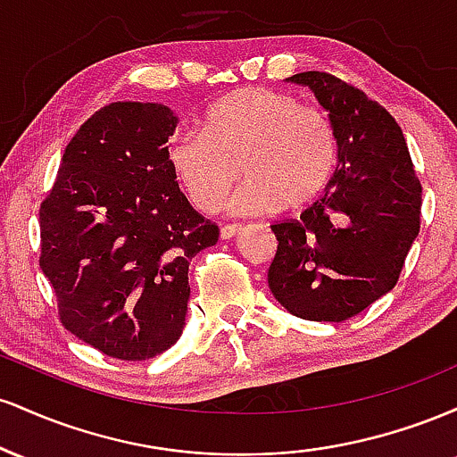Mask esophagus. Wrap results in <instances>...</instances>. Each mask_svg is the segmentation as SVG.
Listing matches in <instances>:
<instances>
[{
	"label": "esophagus",
	"instance_id": "34e87169",
	"mask_svg": "<svg viewBox=\"0 0 457 457\" xmlns=\"http://www.w3.org/2000/svg\"><path fill=\"white\" fill-rule=\"evenodd\" d=\"M240 232V225H223L221 228V238L223 240H229V238H234L236 234Z\"/></svg>",
	"mask_w": 457,
	"mask_h": 457
}]
</instances>
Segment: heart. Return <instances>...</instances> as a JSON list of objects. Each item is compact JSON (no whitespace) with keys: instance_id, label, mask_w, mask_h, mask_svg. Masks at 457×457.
Listing matches in <instances>:
<instances>
[{"instance_id":"b5f03b06","label":"heart","mask_w":457,"mask_h":457,"mask_svg":"<svg viewBox=\"0 0 457 457\" xmlns=\"http://www.w3.org/2000/svg\"><path fill=\"white\" fill-rule=\"evenodd\" d=\"M174 176L204 212L229 199L236 217L305 206L328 185L337 165V135L328 115L269 87H243L208 109L204 133H178L170 145Z\"/></svg>"}]
</instances>
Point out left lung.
Instances as JSON below:
<instances>
[{"instance_id": "1", "label": "left lung", "mask_w": 457, "mask_h": 457, "mask_svg": "<svg viewBox=\"0 0 457 457\" xmlns=\"http://www.w3.org/2000/svg\"><path fill=\"white\" fill-rule=\"evenodd\" d=\"M337 135V170L301 219L270 225L269 287L283 309L344 322L395 287L419 236L421 185L393 115L327 72H298Z\"/></svg>"}]
</instances>
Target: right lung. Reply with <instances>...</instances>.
Returning <instances> with one entry per match:
<instances>
[{"label": "right lung", "instance_id": "add662e5", "mask_svg": "<svg viewBox=\"0 0 457 457\" xmlns=\"http://www.w3.org/2000/svg\"><path fill=\"white\" fill-rule=\"evenodd\" d=\"M176 127L167 104H107L66 145L40 206V269L62 324L113 359H152L180 339L188 264L219 240L178 188Z\"/></svg>", "mask_w": 457, "mask_h": 457}]
</instances>
